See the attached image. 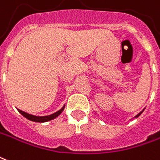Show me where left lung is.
I'll return each instance as SVG.
<instances>
[{
	"label": "left lung",
	"instance_id": "obj_1",
	"mask_svg": "<svg viewBox=\"0 0 160 160\" xmlns=\"http://www.w3.org/2000/svg\"><path fill=\"white\" fill-rule=\"evenodd\" d=\"M143 110H144V109H143ZM143 110H142V112H140V113H138V114H137V115H136V116H135V118H137V117L139 116V115H141V113H142V112H143Z\"/></svg>",
	"mask_w": 160,
	"mask_h": 160
}]
</instances>
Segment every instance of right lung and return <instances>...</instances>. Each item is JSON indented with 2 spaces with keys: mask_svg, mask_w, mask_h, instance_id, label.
<instances>
[{
  "mask_svg": "<svg viewBox=\"0 0 160 160\" xmlns=\"http://www.w3.org/2000/svg\"><path fill=\"white\" fill-rule=\"evenodd\" d=\"M65 105L61 108L60 110H58L56 113H52V114H50V115H47V116H35V115H32V114H29V113H27L25 112H23L22 110L18 109V112H19L23 117H25L26 119H29L31 121H34V122H47V121H49V120H52V119H54L55 118H57L58 116H59L61 113H62L63 109H64Z\"/></svg>",
  "mask_w": 160,
  "mask_h": 160,
  "instance_id": "obj_1",
  "label": "right lung"
}]
</instances>
